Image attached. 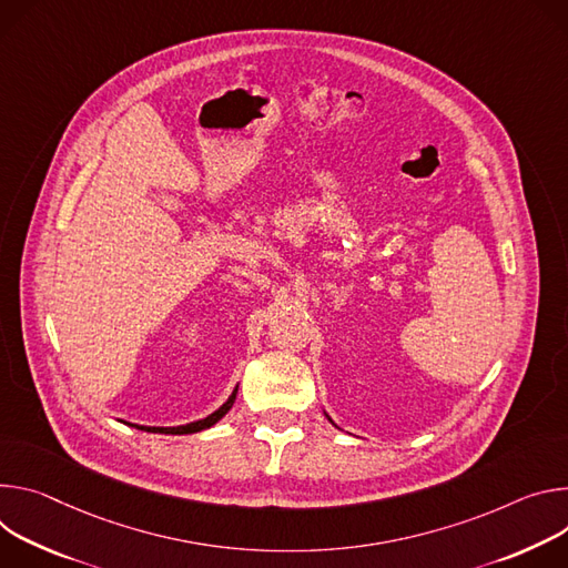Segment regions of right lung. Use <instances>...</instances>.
Instances as JSON below:
<instances>
[{"instance_id": "right-lung-1", "label": "right lung", "mask_w": 568, "mask_h": 568, "mask_svg": "<svg viewBox=\"0 0 568 568\" xmlns=\"http://www.w3.org/2000/svg\"><path fill=\"white\" fill-rule=\"evenodd\" d=\"M234 399H236V388H234V393L230 395V399L216 410V413H212L210 417H205V419H201V422H192V424H186V426H169V428H164V426H138V428H142V430H151V433H171V435H184V433H199V430H203V428H210V426H214L230 408H232V404H234Z\"/></svg>"}]
</instances>
